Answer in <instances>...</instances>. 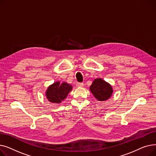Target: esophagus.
<instances>
[{"mask_svg": "<svg viewBox=\"0 0 156 156\" xmlns=\"http://www.w3.org/2000/svg\"><path fill=\"white\" fill-rule=\"evenodd\" d=\"M76 86L78 87H83L84 86V84H83V83H77Z\"/></svg>", "mask_w": 156, "mask_h": 156, "instance_id": "esophagus-1", "label": "esophagus"}]
</instances>
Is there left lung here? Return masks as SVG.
<instances>
[{
	"instance_id": "obj_1",
	"label": "left lung",
	"mask_w": 156,
	"mask_h": 156,
	"mask_svg": "<svg viewBox=\"0 0 156 156\" xmlns=\"http://www.w3.org/2000/svg\"><path fill=\"white\" fill-rule=\"evenodd\" d=\"M90 90L96 99L100 101L108 100L112 94L111 86L101 78L95 79L93 81Z\"/></svg>"
}]
</instances>
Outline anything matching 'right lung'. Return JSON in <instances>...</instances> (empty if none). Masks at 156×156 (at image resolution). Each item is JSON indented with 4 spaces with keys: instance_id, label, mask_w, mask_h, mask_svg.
Masks as SVG:
<instances>
[{
    "instance_id": "1",
    "label": "right lung",
    "mask_w": 156,
    "mask_h": 156,
    "mask_svg": "<svg viewBox=\"0 0 156 156\" xmlns=\"http://www.w3.org/2000/svg\"><path fill=\"white\" fill-rule=\"evenodd\" d=\"M71 90V85L65 82L60 84L57 81L48 87L46 92V97L50 102L59 104L66 98Z\"/></svg>"
}]
</instances>
